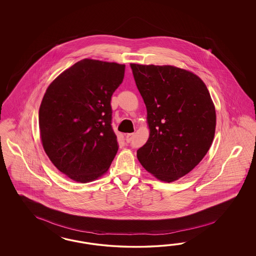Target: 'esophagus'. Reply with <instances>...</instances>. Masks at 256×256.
<instances>
[{
    "label": "esophagus",
    "instance_id": "esophagus-1",
    "mask_svg": "<svg viewBox=\"0 0 256 256\" xmlns=\"http://www.w3.org/2000/svg\"><path fill=\"white\" fill-rule=\"evenodd\" d=\"M133 137H134V133H128V134L126 135V140L128 142H130L132 140H133Z\"/></svg>",
    "mask_w": 256,
    "mask_h": 256
}]
</instances>
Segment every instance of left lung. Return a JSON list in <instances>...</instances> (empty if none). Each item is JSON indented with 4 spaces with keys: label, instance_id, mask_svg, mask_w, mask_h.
<instances>
[{
    "label": "left lung",
    "instance_id": "8db88e82",
    "mask_svg": "<svg viewBox=\"0 0 256 256\" xmlns=\"http://www.w3.org/2000/svg\"><path fill=\"white\" fill-rule=\"evenodd\" d=\"M148 110L150 136L138 149L144 169L164 182L184 176L210 150L216 112L204 82L172 66L130 64Z\"/></svg>",
    "mask_w": 256,
    "mask_h": 256
}]
</instances>
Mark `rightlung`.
Returning <instances> with one entry per match:
<instances>
[{"label":"right lung","instance_id":"1","mask_svg":"<svg viewBox=\"0 0 256 256\" xmlns=\"http://www.w3.org/2000/svg\"><path fill=\"white\" fill-rule=\"evenodd\" d=\"M124 64L84 59L48 87L39 108L42 144L55 167L77 182L101 176L118 151L112 96Z\"/></svg>","mask_w":256,"mask_h":256}]
</instances>
